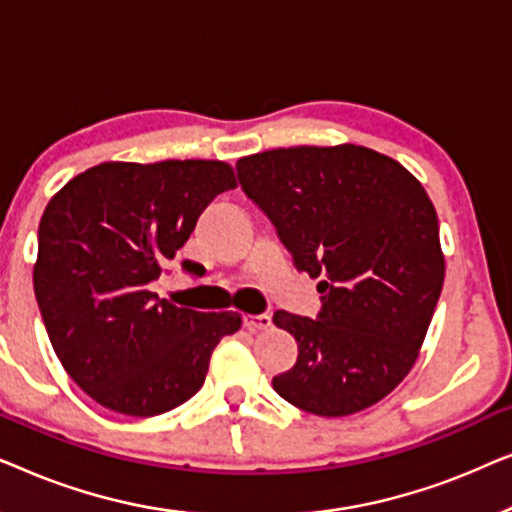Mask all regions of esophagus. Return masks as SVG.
<instances>
[{"instance_id":"obj_1","label":"esophagus","mask_w":512,"mask_h":512,"mask_svg":"<svg viewBox=\"0 0 512 512\" xmlns=\"http://www.w3.org/2000/svg\"><path fill=\"white\" fill-rule=\"evenodd\" d=\"M272 319L268 314H249V317H244V328L247 331H265V328H270Z\"/></svg>"}]
</instances>
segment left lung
<instances>
[{"label":"left lung","mask_w":512,"mask_h":512,"mask_svg":"<svg viewBox=\"0 0 512 512\" xmlns=\"http://www.w3.org/2000/svg\"><path fill=\"white\" fill-rule=\"evenodd\" d=\"M298 272L319 277L317 319L277 310L298 361L272 377L284 401L319 417L391 394L429 331L443 291L438 216L422 184L366 146H291L237 160Z\"/></svg>","instance_id":"8db88e82"}]
</instances>
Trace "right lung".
<instances>
[{"instance_id":"obj_1","label":"right lung","mask_w":512,"mask_h":512,"mask_svg":"<svg viewBox=\"0 0 512 512\" xmlns=\"http://www.w3.org/2000/svg\"><path fill=\"white\" fill-rule=\"evenodd\" d=\"M221 160L102 163L67 181L39 223L34 296L69 377L104 408L153 417L205 384L214 347L242 326L235 312L160 300L163 275L219 193ZM191 275L202 265L181 261Z\"/></svg>"}]
</instances>
